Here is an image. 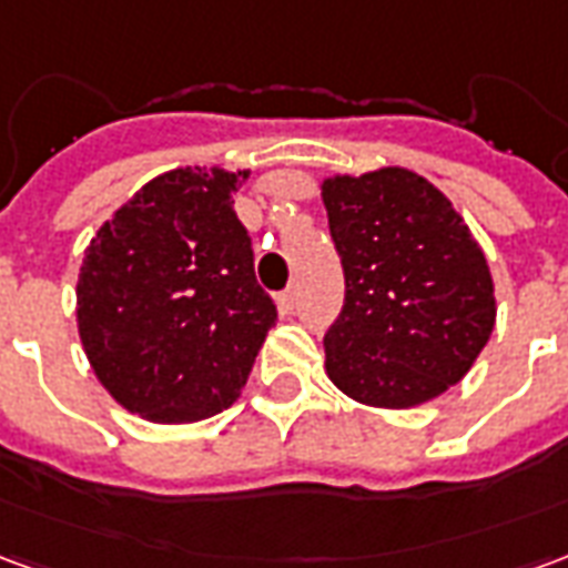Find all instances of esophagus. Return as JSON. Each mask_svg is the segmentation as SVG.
<instances>
[{"mask_svg":"<svg viewBox=\"0 0 568 568\" xmlns=\"http://www.w3.org/2000/svg\"><path fill=\"white\" fill-rule=\"evenodd\" d=\"M295 304H297V285H288L283 295H280V310H283V313H292Z\"/></svg>","mask_w":568,"mask_h":568,"instance_id":"1","label":"esophagus"}]
</instances>
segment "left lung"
Instances as JSON below:
<instances>
[{"label":"left lung","instance_id":"obj_1","mask_svg":"<svg viewBox=\"0 0 568 568\" xmlns=\"http://www.w3.org/2000/svg\"><path fill=\"white\" fill-rule=\"evenodd\" d=\"M346 301L325 374L353 402L426 405L471 371L496 325L487 255L447 194L405 166L322 179Z\"/></svg>","mask_w":568,"mask_h":568}]
</instances>
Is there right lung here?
<instances>
[{
	"mask_svg": "<svg viewBox=\"0 0 568 568\" xmlns=\"http://www.w3.org/2000/svg\"><path fill=\"white\" fill-rule=\"evenodd\" d=\"M246 179L222 166L154 175L84 248V356L105 393L149 423H197L234 405L276 322L234 212Z\"/></svg>",
	"mask_w": 568,
	"mask_h": 568,
	"instance_id": "add662e5",
	"label": "right lung"
}]
</instances>
